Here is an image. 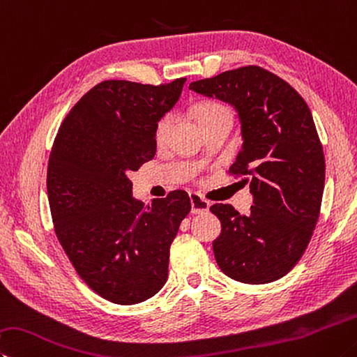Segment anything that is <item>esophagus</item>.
Instances as JSON below:
<instances>
[{"instance_id": "34e87169", "label": "esophagus", "mask_w": 357, "mask_h": 357, "mask_svg": "<svg viewBox=\"0 0 357 357\" xmlns=\"http://www.w3.org/2000/svg\"><path fill=\"white\" fill-rule=\"evenodd\" d=\"M190 203H192L193 213H204L209 211V207H211L209 201L201 195H198V193H190Z\"/></svg>"}]
</instances>
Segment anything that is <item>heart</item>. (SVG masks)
<instances>
[{
  "mask_svg": "<svg viewBox=\"0 0 357 357\" xmlns=\"http://www.w3.org/2000/svg\"><path fill=\"white\" fill-rule=\"evenodd\" d=\"M197 115L201 125H204V123L211 120L222 119V116H231L232 119L231 109L226 105H223V102L213 101V100L199 102L197 106ZM170 129H172V115L167 114L164 116H160L156 123V128H154V139H156L158 144H162V142L168 137Z\"/></svg>",
  "mask_w": 357,
  "mask_h": 357,
  "instance_id": "obj_1",
  "label": "heart"
}]
</instances>
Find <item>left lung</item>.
I'll list each match as a JSON object with an SVG mask.
<instances>
[{
    "mask_svg": "<svg viewBox=\"0 0 357 357\" xmlns=\"http://www.w3.org/2000/svg\"><path fill=\"white\" fill-rule=\"evenodd\" d=\"M190 90L229 102L242 123L243 146L229 176L250 183V215L213 204L222 222L213 241L218 267L231 280L267 284L300 262L320 217L325 156L306 101L289 82L257 66L192 82Z\"/></svg>",
    "mask_w": 357,
    "mask_h": 357,
    "instance_id": "left-lung-1",
    "label": "left lung"
}]
</instances>
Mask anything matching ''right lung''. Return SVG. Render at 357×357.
<instances>
[{
	"label": "right lung",
	"mask_w": 357,
	"mask_h": 357,
	"mask_svg": "<svg viewBox=\"0 0 357 357\" xmlns=\"http://www.w3.org/2000/svg\"><path fill=\"white\" fill-rule=\"evenodd\" d=\"M184 82L96 84L51 148L47 190L57 241L81 280L115 304L142 303L164 287L170 245L192 209L184 190L145 206L128 178L156 154L154 128Z\"/></svg>",
	"instance_id": "add662e5"
}]
</instances>
